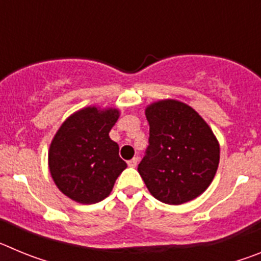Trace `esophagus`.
Segmentation results:
<instances>
[{
    "instance_id": "esophagus-1",
    "label": "esophagus",
    "mask_w": 261,
    "mask_h": 261,
    "mask_svg": "<svg viewBox=\"0 0 261 261\" xmlns=\"http://www.w3.org/2000/svg\"><path fill=\"white\" fill-rule=\"evenodd\" d=\"M137 165H138V158H137V156H136V158H133V159H130V161H128V166H129V167H137Z\"/></svg>"
}]
</instances>
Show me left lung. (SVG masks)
Here are the masks:
<instances>
[{
    "instance_id": "left-lung-1",
    "label": "left lung",
    "mask_w": 261,
    "mask_h": 261,
    "mask_svg": "<svg viewBox=\"0 0 261 261\" xmlns=\"http://www.w3.org/2000/svg\"><path fill=\"white\" fill-rule=\"evenodd\" d=\"M146 155L138 172L159 201L180 205L199 197L213 181L220 144L211 126L191 106L175 99L149 105Z\"/></svg>"
}]
</instances>
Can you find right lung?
<instances>
[{
	"label": "right lung",
	"mask_w": 261,
	"mask_h": 261,
	"mask_svg": "<svg viewBox=\"0 0 261 261\" xmlns=\"http://www.w3.org/2000/svg\"><path fill=\"white\" fill-rule=\"evenodd\" d=\"M117 108H81L61 124L48 151L50 176L60 191L80 204H95L111 193L126 168L110 130Z\"/></svg>",
	"instance_id": "right-lung-1"
}]
</instances>
